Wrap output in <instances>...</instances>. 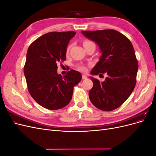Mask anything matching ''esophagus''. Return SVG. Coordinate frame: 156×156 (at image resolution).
<instances>
[{"instance_id":"obj_1","label":"esophagus","mask_w":156,"mask_h":156,"mask_svg":"<svg viewBox=\"0 0 156 156\" xmlns=\"http://www.w3.org/2000/svg\"><path fill=\"white\" fill-rule=\"evenodd\" d=\"M87 78V77L85 75H82V79H86Z\"/></svg>"}]
</instances>
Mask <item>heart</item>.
I'll list each match as a JSON object with an SVG mask.
<instances>
[{"label": "heart", "instance_id": "heart-1", "mask_svg": "<svg viewBox=\"0 0 156 156\" xmlns=\"http://www.w3.org/2000/svg\"><path fill=\"white\" fill-rule=\"evenodd\" d=\"M90 43H93V42H92L91 41H89V40H85V41L83 42V46L87 45V44H88ZM69 49H70V46L68 47L67 51H66L67 53H68ZM76 68H77V69L78 70L81 71V72H85V71L87 70V67L85 66H84V65H78V66H77Z\"/></svg>", "mask_w": 156, "mask_h": 156}]
</instances>
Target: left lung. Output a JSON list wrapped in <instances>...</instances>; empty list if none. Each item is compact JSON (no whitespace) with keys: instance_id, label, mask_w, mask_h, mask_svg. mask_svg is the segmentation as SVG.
<instances>
[{"instance_id":"8db88e82","label":"left lung","mask_w":156,"mask_h":156,"mask_svg":"<svg viewBox=\"0 0 156 156\" xmlns=\"http://www.w3.org/2000/svg\"><path fill=\"white\" fill-rule=\"evenodd\" d=\"M81 32L95 41L102 53L91 74L108 75L103 82L90 77L94 85L89 92L90 100L99 109L115 110L129 97L136 84L138 62L133 45L126 36L115 30Z\"/></svg>"}]
</instances>
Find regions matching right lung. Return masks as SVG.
<instances>
[{
  "instance_id": "1",
  "label": "right lung",
  "mask_w": 156,
  "mask_h": 156,
  "mask_svg": "<svg viewBox=\"0 0 156 156\" xmlns=\"http://www.w3.org/2000/svg\"><path fill=\"white\" fill-rule=\"evenodd\" d=\"M74 31L51 32L29 46L24 66L28 90L39 105L49 110L66 106L72 98L73 87L81 74L72 69L62 77L57 73V63L66 60V48Z\"/></svg>"
}]
</instances>
